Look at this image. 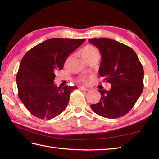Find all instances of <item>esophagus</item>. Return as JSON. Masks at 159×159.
Wrapping results in <instances>:
<instances>
[{
    "instance_id": "obj_1",
    "label": "esophagus",
    "mask_w": 159,
    "mask_h": 159,
    "mask_svg": "<svg viewBox=\"0 0 159 159\" xmlns=\"http://www.w3.org/2000/svg\"><path fill=\"white\" fill-rule=\"evenodd\" d=\"M80 89L83 91V92H87V91H89V89L86 88V87H80Z\"/></svg>"
}]
</instances>
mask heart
Returning <instances> with one entry per match:
<instances>
[{
  "label": "heart",
  "instance_id": "b5f03b06",
  "mask_svg": "<svg viewBox=\"0 0 159 159\" xmlns=\"http://www.w3.org/2000/svg\"><path fill=\"white\" fill-rule=\"evenodd\" d=\"M81 55L85 61L90 58H92V57H99L100 58V52L98 51V50L95 46H92V45H87L84 47V48L82 49ZM91 79H92V77L91 76H83L79 78V81L85 83Z\"/></svg>",
  "mask_w": 159,
  "mask_h": 159
}]
</instances>
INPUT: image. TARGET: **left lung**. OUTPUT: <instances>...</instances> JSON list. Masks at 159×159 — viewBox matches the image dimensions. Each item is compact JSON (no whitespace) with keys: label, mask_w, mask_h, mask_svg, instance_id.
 <instances>
[{"label":"left lung","mask_w":159,"mask_h":159,"mask_svg":"<svg viewBox=\"0 0 159 159\" xmlns=\"http://www.w3.org/2000/svg\"><path fill=\"white\" fill-rule=\"evenodd\" d=\"M88 40L102 55L99 74L104 81L111 84L109 91L98 90L101 98L91 107L104 117H122L132 109L143 92V66L135 52L122 43L109 38Z\"/></svg>","instance_id":"left-lung-1"}]
</instances>
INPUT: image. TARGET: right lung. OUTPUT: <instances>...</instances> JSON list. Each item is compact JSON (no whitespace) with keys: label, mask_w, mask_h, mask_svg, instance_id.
<instances>
[{"label":"right lung","mask_w":159,"mask_h":159,"mask_svg":"<svg viewBox=\"0 0 159 159\" xmlns=\"http://www.w3.org/2000/svg\"><path fill=\"white\" fill-rule=\"evenodd\" d=\"M86 39L51 38L39 43L24 55L16 76L18 97L33 116L49 120L66 109L77 87H57L55 73L74 50Z\"/></svg>","instance_id":"obj_1"}]
</instances>
